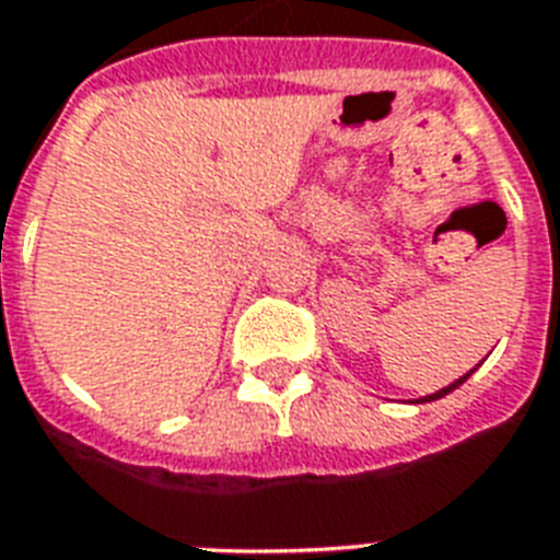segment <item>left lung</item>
Masks as SVG:
<instances>
[{
  "label": "left lung",
  "mask_w": 560,
  "mask_h": 560,
  "mask_svg": "<svg viewBox=\"0 0 560 560\" xmlns=\"http://www.w3.org/2000/svg\"><path fill=\"white\" fill-rule=\"evenodd\" d=\"M470 374H474V369H470L468 374H462L459 381H453V383H447V386H444V389H439V392H433V395H424V398H418L416 404H430V400H439V398H444V395H447V392H453V389H459L462 383L468 381Z\"/></svg>",
  "instance_id": "1"
}]
</instances>
